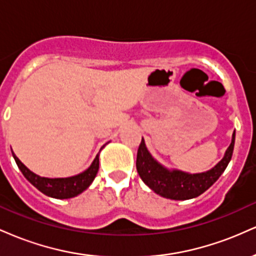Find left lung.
<instances>
[{"label":"left lung","instance_id":"1","mask_svg":"<svg viewBox=\"0 0 256 256\" xmlns=\"http://www.w3.org/2000/svg\"><path fill=\"white\" fill-rule=\"evenodd\" d=\"M234 146V134H232V142L225 156L216 166L210 171L198 174H189L182 171H168L156 162L149 154L148 149L142 138L137 150L136 167L140 179L158 195L171 200H189L198 198L208 188L218 180L222 173L225 171L230 162Z\"/></svg>","mask_w":256,"mask_h":256}]
</instances>
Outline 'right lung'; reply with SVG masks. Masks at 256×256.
Here are the masks:
<instances>
[{"instance_id":"right-lung-1","label":"right lung","mask_w":256,"mask_h":256,"mask_svg":"<svg viewBox=\"0 0 256 256\" xmlns=\"http://www.w3.org/2000/svg\"><path fill=\"white\" fill-rule=\"evenodd\" d=\"M102 146V148H104ZM101 148V149H102ZM14 160H16L18 167L22 171L24 177L28 179L30 183L36 186L40 192H43L44 195L50 196L54 198H71L74 196L79 195L84 192L86 188H89V185L92 183V180L95 179L96 174L98 172V154L96 155L95 160L91 164V166L86 171H84L80 174L74 176V177H68V178H44L40 177V176L34 174V172H31L30 170L26 167L22 161L16 156L13 152Z\"/></svg>"}]
</instances>
